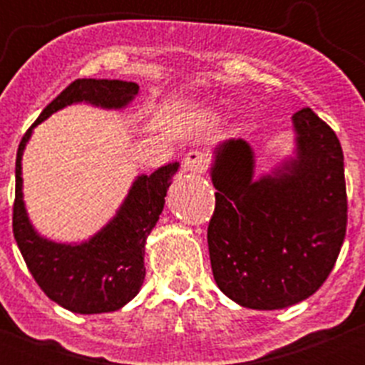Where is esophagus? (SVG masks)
Segmentation results:
<instances>
[{"label":"esophagus","mask_w":365,"mask_h":365,"mask_svg":"<svg viewBox=\"0 0 365 365\" xmlns=\"http://www.w3.org/2000/svg\"><path fill=\"white\" fill-rule=\"evenodd\" d=\"M183 169L187 173H203L206 169V155L197 150H190L185 157H183Z\"/></svg>","instance_id":"esophagus-1"}]
</instances>
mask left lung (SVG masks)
Returning <instances> with one entry per match:
<instances>
[{
  "mask_svg": "<svg viewBox=\"0 0 365 365\" xmlns=\"http://www.w3.org/2000/svg\"><path fill=\"white\" fill-rule=\"evenodd\" d=\"M293 152L254 176V150L231 138L213 148L215 212L208 226L213 279L242 307L275 311L319 289L346 235L344 157L309 108L292 116Z\"/></svg>",
  "mask_w": 365,
  "mask_h": 365,
  "instance_id": "left-lung-1",
  "label": "left lung"
}]
</instances>
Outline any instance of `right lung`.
Returning a JSON list of instances; mask_svg holds the SVG:
<instances>
[{
	"instance_id": "right-lung-1",
	"label": "right lung",
	"mask_w": 365,
	"mask_h": 365,
	"mask_svg": "<svg viewBox=\"0 0 365 365\" xmlns=\"http://www.w3.org/2000/svg\"><path fill=\"white\" fill-rule=\"evenodd\" d=\"M139 95V84L120 79H77L38 116L21 141L16 159L14 237L36 284L51 300L77 314L113 312L127 305L145 281L146 238L164 210L165 194L180 168L169 162L138 175L116 213L83 242H56L33 226L23 192V155L33 128L73 104L121 111Z\"/></svg>"
}]
</instances>
